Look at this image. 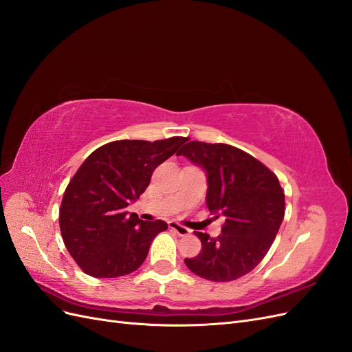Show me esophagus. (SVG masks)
Returning a JSON list of instances; mask_svg holds the SVG:
<instances>
[{
    "mask_svg": "<svg viewBox=\"0 0 352 352\" xmlns=\"http://www.w3.org/2000/svg\"><path fill=\"white\" fill-rule=\"evenodd\" d=\"M168 228L172 229V230H175L179 236H185V235H188V233L190 232L188 228L179 225V223H176V221H168Z\"/></svg>",
    "mask_w": 352,
    "mask_h": 352,
    "instance_id": "obj_1",
    "label": "esophagus"
}]
</instances>
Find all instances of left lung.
<instances>
[{
  "instance_id": "8db88e82",
  "label": "left lung",
  "mask_w": 352,
  "mask_h": 352,
  "mask_svg": "<svg viewBox=\"0 0 352 352\" xmlns=\"http://www.w3.org/2000/svg\"><path fill=\"white\" fill-rule=\"evenodd\" d=\"M176 155L206 170L207 207L225 217L217 238L194 232L201 251L185 258L186 267L211 282L242 278L260 264L282 225L285 194L279 179L257 158L228 144L190 141Z\"/></svg>"
}]
</instances>
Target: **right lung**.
I'll list each match as a JSON object with an SVG mask.
<instances>
[{
	"label": "right lung",
	"instance_id": "add662e5",
	"mask_svg": "<svg viewBox=\"0 0 352 352\" xmlns=\"http://www.w3.org/2000/svg\"><path fill=\"white\" fill-rule=\"evenodd\" d=\"M186 138L114 141L95 150L69 182L60 207L63 241L79 267L94 278L129 274L146 258L163 220L142 221L126 207L150 185L155 167Z\"/></svg>",
	"mask_w": 352,
	"mask_h": 352
}]
</instances>
